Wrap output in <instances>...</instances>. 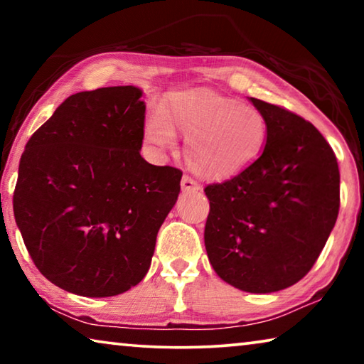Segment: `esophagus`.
<instances>
[{
	"label": "esophagus",
	"instance_id": "obj_1",
	"mask_svg": "<svg viewBox=\"0 0 364 364\" xmlns=\"http://www.w3.org/2000/svg\"><path fill=\"white\" fill-rule=\"evenodd\" d=\"M199 183H197L196 180H193V178L184 175L183 180H181V189L184 191V193H194V191H199Z\"/></svg>",
	"mask_w": 364,
	"mask_h": 364
}]
</instances>
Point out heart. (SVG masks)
<instances>
[{"label":"heart","mask_w":364,"mask_h":364,"mask_svg":"<svg viewBox=\"0 0 364 364\" xmlns=\"http://www.w3.org/2000/svg\"><path fill=\"white\" fill-rule=\"evenodd\" d=\"M175 132L188 139L184 156L197 176L226 181L260 157L268 123L252 104L210 88H194L171 95L165 114L152 112L146 119L144 138L159 149L173 144Z\"/></svg>","instance_id":"b5f03b06"}]
</instances>
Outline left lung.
I'll use <instances>...</instances> for the list:
<instances>
[{"label":"left lung","instance_id":"left-lung-1","mask_svg":"<svg viewBox=\"0 0 364 364\" xmlns=\"http://www.w3.org/2000/svg\"><path fill=\"white\" fill-rule=\"evenodd\" d=\"M268 123L262 156L231 180L208 184L204 241L221 279L269 294L311 269L336 225L341 173L336 154L310 122L250 97Z\"/></svg>","mask_w":364,"mask_h":364}]
</instances>
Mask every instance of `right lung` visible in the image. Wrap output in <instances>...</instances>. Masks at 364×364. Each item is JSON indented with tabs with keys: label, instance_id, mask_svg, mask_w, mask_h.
Masks as SVG:
<instances>
[{
	"label": "right lung",
	"instance_id": "right-lung-1",
	"mask_svg": "<svg viewBox=\"0 0 364 364\" xmlns=\"http://www.w3.org/2000/svg\"><path fill=\"white\" fill-rule=\"evenodd\" d=\"M136 86L72 95L28 139L12 197L35 267L83 297H112L151 267L183 171L141 157L146 104Z\"/></svg>",
	"mask_w": 364,
	"mask_h": 364
}]
</instances>
